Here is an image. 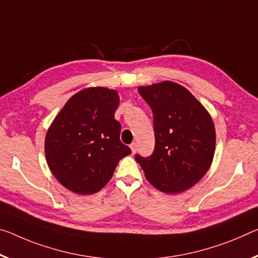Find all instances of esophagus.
<instances>
[{
  "mask_svg": "<svg viewBox=\"0 0 258 258\" xmlns=\"http://www.w3.org/2000/svg\"><path fill=\"white\" fill-rule=\"evenodd\" d=\"M131 149H132V153L134 154V153H136V151H137V144H136V142H133V144H131Z\"/></svg>",
  "mask_w": 258,
  "mask_h": 258,
  "instance_id": "obj_1",
  "label": "esophagus"
}]
</instances>
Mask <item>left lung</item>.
Masks as SVG:
<instances>
[{"instance_id":"8db88e82","label":"left lung","mask_w":258,"mask_h":258,"mask_svg":"<svg viewBox=\"0 0 258 258\" xmlns=\"http://www.w3.org/2000/svg\"><path fill=\"white\" fill-rule=\"evenodd\" d=\"M138 91L153 111L155 148L148 157L136 155V161L158 190L181 193L209 170L216 146L214 121L179 84L163 81Z\"/></svg>"}]
</instances>
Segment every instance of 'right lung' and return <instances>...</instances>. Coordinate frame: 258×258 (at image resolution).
Instances as JSON below:
<instances>
[{
    "label": "right lung",
    "mask_w": 258,
    "mask_h": 258,
    "mask_svg": "<svg viewBox=\"0 0 258 258\" xmlns=\"http://www.w3.org/2000/svg\"><path fill=\"white\" fill-rule=\"evenodd\" d=\"M118 104L119 95L113 89H83L65 103L48 128V166L73 193H97L111 179L118 162L132 153L119 139L120 122L114 119Z\"/></svg>",
    "instance_id": "1"
}]
</instances>
